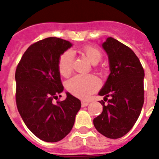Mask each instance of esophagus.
<instances>
[{"label": "esophagus", "mask_w": 159, "mask_h": 159, "mask_svg": "<svg viewBox=\"0 0 159 159\" xmlns=\"http://www.w3.org/2000/svg\"><path fill=\"white\" fill-rule=\"evenodd\" d=\"M88 104H89V102H87V101H82V102H81V106H82L83 107L88 106Z\"/></svg>", "instance_id": "1"}]
</instances>
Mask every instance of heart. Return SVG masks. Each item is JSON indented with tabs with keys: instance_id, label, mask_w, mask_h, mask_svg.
<instances>
[{
	"instance_id": "heart-1",
	"label": "heart",
	"mask_w": 159,
	"mask_h": 159,
	"mask_svg": "<svg viewBox=\"0 0 159 159\" xmlns=\"http://www.w3.org/2000/svg\"><path fill=\"white\" fill-rule=\"evenodd\" d=\"M81 52L86 56L90 62L96 64L102 59V52L99 48L92 45H85L80 48ZM74 58L70 51H65L58 60V69L60 75L67 76L73 70ZM100 87V80L93 75L79 74L73 76L66 83L67 91L80 99H87Z\"/></svg>"
}]
</instances>
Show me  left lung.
Returning <instances> with one entry per match:
<instances>
[{
    "mask_svg": "<svg viewBox=\"0 0 159 159\" xmlns=\"http://www.w3.org/2000/svg\"><path fill=\"white\" fill-rule=\"evenodd\" d=\"M111 73L99 92L102 111L93 120L98 131L109 139H119L134 127L144 102V70L139 59L127 45L112 37L102 43ZM107 97H111L108 100Z\"/></svg>",
    "mask_w": 159,
    "mask_h": 159,
    "instance_id": "1",
    "label": "left lung"
}]
</instances>
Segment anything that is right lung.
<instances>
[{
    "instance_id": "obj_1",
    "label": "right lung",
    "mask_w": 159,
    "mask_h": 159,
    "mask_svg": "<svg viewBox=\"0 0 159 159\" xmlns=\"http://www.w3.org/2000/svg\"><path fill=\"white\" fill-rule=\"evenodd\" d=\"M69 41L48 37L32 43L22 56L16 69V102L28 128L43 141L63 139L72 129L80 100L64 90L58 69L59 57L69 48Z\"/></svg>"
}]
</instances>
